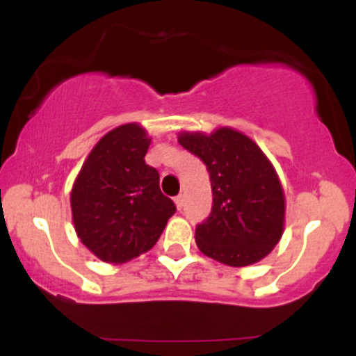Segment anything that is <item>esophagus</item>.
Segmentation results:
<instances>
[{"label":"esophagus","instance_id":"34e87169","mask_svg":"<svg viewBox=\"0 0 356 356\" xmlns=\"http://www.w3.org/2000/svg\"><path fill=\"white\" fill-rule=\"evenodd\" d=\"M174 201H175V206H177V209L181 211L182 207H184V201H186V199H184V194H179L177 197L174 199Z\"/></svg>","mask_w":356,"mask_h":356}]
</instances>
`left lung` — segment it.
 I'll return each instance as SVG.
<instances>
[{"label":"left lung","instance_id":"1","mask_svg":"<svg viewBox=\"0 0 356 356\" xmlns=\"http://www.w3.org/2000/svg\"><path fill=\"white\" fill-rule=\"evenodd\" d=\"M177 138L211 175L212 211L195 227L199 251L234 268L266 257L283 236L286 211L283 186L266 154L231 127Z\"/></svg>","mask_w":356,"mask_h":356}]
</instances>
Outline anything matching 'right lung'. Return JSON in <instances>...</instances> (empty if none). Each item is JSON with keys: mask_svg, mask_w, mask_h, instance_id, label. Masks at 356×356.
I'll use <instances>...</instances> for the list:
<instances>
[{"mask_svg": "<svg viewBox=\"0 0 356 356\" xmlns=\"http://www.w3.org/2000/svg\"><path fill=\"white\" fill-rule=\"evenodd\" d=\"M150 140L136 122L115 127L97 142L73 182L75 232L105 263H127L152 249L175 212L159 187V172L145 164Z\"/></svg>", "mask_w": 356, "mask_h": 356, "instance_id": "1", "label": "right lung"}]
</instances>
